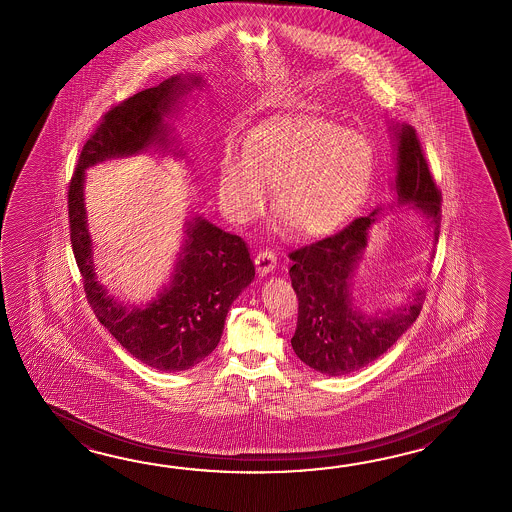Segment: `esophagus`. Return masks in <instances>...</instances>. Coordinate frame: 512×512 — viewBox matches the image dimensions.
I'll return each instance as SVG.
<instances>
[{
    "label": "esophagus",
    "mask_w": 512,
    "mask_h": 512,
    "mask_svg": "<svg viewBox=\"0 0 512 512\" xmlns=\"http://www.w3.org/2000/svg\"><path fill=\"white\" fill-rule=\"evenodd\" d=\"M254 261H256V267H258L260 274H267V272H271L276 267V254L269 251V249H265V251H260L256 254Z\"/></svg>",
    "instance_id": "obj_1"
}]
</instances>
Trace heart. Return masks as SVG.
<instances>
[{"label": "heart", "mask_w": 512, "mask_h": 512, "mask_svg": "<svg viewBox=\"0 0 512 512\" xmlns=\"http://www.w3.org/2000/svg\"><path fill=\"white\" fill-rule=\"evenodd\" d=\"M373 174L370 144L315 115L274 117L252 137L230 135L221 152L219 192L230 216L249 221L272 207L300 236H324L357 210Z\"/></svg>", "instance_id": "heart-1"}]
</instances>
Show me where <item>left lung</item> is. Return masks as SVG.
<instances>
[{
	"label": "left lung",
	"mask_w": 512,
	"mask_h": 512,
	"mask_svg": "<svg viewBox=\"0 0 512 512\" xmlns=\"http://www.w3.org/2000/svg\"><path fill=\"white\" fill-rule=\"evenodd\" d=\"M395 188L401 205H415L430 219L434 241L441 229V190L428 170L423 146L412 126L397 133ZM377 210L353 219L327 238L289 252V276L298 298V322L291 344L309 368L331 377L346 375L379 359L414 324L425 291L395 311L364 315L351 302V276L368 243Z\"/></svg>",
	"instance_id": "obj_1"
}]
</instances>
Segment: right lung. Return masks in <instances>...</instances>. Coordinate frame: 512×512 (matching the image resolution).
Returning <instances> with one entry per match:
<instances>
[{"instance_id":"right-lung-1","label":"right lung","mask_w":512,"mask_h":512,"mask_svg":"<svg viewBox=\"0 0 512 512\" xmlns=\"http://www.w3.org/2000/svg\"><path fill=\"white\" fill-rule=\"evenodd\" d=\"M197 84L199 78L192 77ZM186 86L179 77L139 91L106 111L89 135L69 181V236L87 304L135 359L159 371H183L208 357L223 333L229 307L254 280L251 254L236 234L207 219L186 223L185 249L174 280L144 309L124 307L95 280L84 208V170L109 157L166 142L163 117Z\"/></svg>"}]
</instances>
